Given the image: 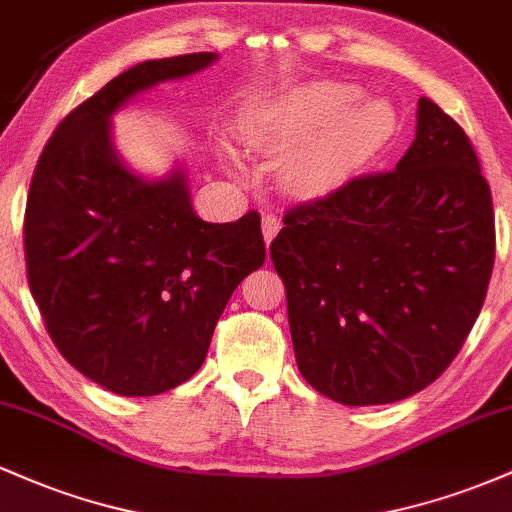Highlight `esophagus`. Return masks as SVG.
Returning a JSON list of instances; mask_svg holds the SVG:
<instances>
[{"instance_id":"1","label":"esophagus","mask_w":512,"mask_h":512,"mask_svg":"<svg viewBox=\"0 0 512 512\" xmlns=\"http://www.w3.org/2000/svg\"><path fill=\"white\" fill-rule=\"evenodd\" d=\"M279 228H281V221L276 219L274 214H264L262 216V233H264V243H272V238L276 236V233H279Z\"/></svg>"}]
</instances>
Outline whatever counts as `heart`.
Here are the masks:
<instances>
[{"instance_id": "b5f03b06", "label": "heart", "mask_w": 512, "mask_h": 512, "mask_svg": "<svg viewBox=\"0 0 512 512\" xmlns=\"http://www.w3.org/2000/svg\"><path fill=\"white\" fill-rule=\"evenodd\" d=\"M351 101H354V91L349 86H305L272 108L262 110L255 120H250L248 134L252 142L264 149H289L303 137L313 134L315 129L326 125ZM380 132H383V108L380 105L368 103L345 110L291 158V180L298 185H313V182L330 178L334 170L342 168Z\"/></svg>"}]
</instances>
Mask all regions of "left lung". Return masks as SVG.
Returning a JSON list of instances; mask_svg holds the SVG:
<instances>
[{"label":"left lung","mask_w":512,"mask_h":512,"mask_svg":"<svg viewBox=\"0 0 512 512\" xmlns=\"http://www.w3.org/2000/svg\"><path fill=\"white\" fill-rule=\"evenodd\" d=\"M416 120L397 168L293 204L269 245L298 370L349 407L431 385L489 289L496 223L477 151L431 98Z\"/></svg>","instance_id":"8db88e82"}]
</instances>
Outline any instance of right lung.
<instances>
[{
  "label": "right lung",
  "mask_w": 512,
  "mask_h": 512,
  "mask_svg": "<svg viewBox=\"0 0 512 512\" xmlns=\"http://www.w3.org/2000/svg\"><path fill=\"white\" fill-rule=\"evenodd\" d=\"M214 52L149 60L76 105L35 163L23 214L31 293L52 344L105 390L149 397L190 380L236 286L264 264L260 214L207 223L185 178L144 182L117 161L110 115Z\"/></svg>",
  "instance_id": "obj_1"
}]
</instances>
